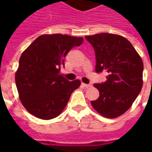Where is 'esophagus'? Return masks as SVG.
<instances>
[{
  "label": "esophagus",
  "instance_id": "1",
  "mask_svg": "<svg viewBox=\"0 0 152 152\" xmlns=\"http://www.w3.org/2000/svg\"><path fill=\"white\" fill-rule=\"evenodd\" d=\"M82 86H83V87H85V88H86V89H88V88L91 87V85H87V84H84V83H82Z\"/></svg>",
  "mask_w": 152,
  "mask_h": 152
}]
</instances>
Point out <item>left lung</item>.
<instances>
[{
	"label": "left lung",
	"instance_id": "obj_1",
	"mask_svg": "<svg viewBox=\"0 0 152 152\" xmlns=\"http://www.w3.org/2000/svg\"><path fill=\"white\" fill-rule=\"evenodd\" d=\"M85 39L95 50L96 72L107 73L105 82L94 85L100 96L91 105L103 117L117 118L129 109L142 89L143 61L123 36L102 33Z\"/></svg>",
	"mask_w": 152,
	"mask_h": 152
}]
</instances>
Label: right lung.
Returning <instances> with one entry per match:
<instances>
[{"label": "right lung", "mask_w": 152, "mask_h": 152, "mask_svg": "<svg viewBox=\"0 0 152 152\" xmlns=\"http://www.w3.org/2000/svg\"><path fill=\"white\" fill-rule=\"evenodd\" d=\"M83 41L84 38L67 34H44L23 52L15 82L21 102L29 113L47 120L62 112L80 81L67 80L60 70L69 50Z\"/></svg>", "instance_id": "1"}]
</instances>
